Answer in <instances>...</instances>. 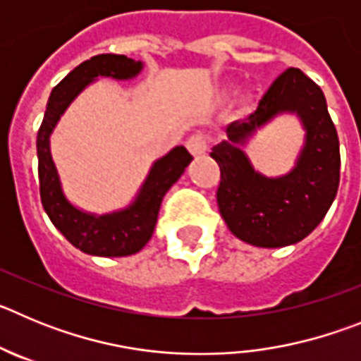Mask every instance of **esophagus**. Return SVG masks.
Wrapping results in <instances>:
<instances>
[{"label": "esophagus", "instance_id": "esophagus-1", "mask_svg": "<svg viewBox=\"0 0 361 361\" xmlns=\"http://www.w3.org/2000/svg\"><path fill=\"white\" fill-rule=\"evenodd\" d=\"M186 146L191 152V155L199 157V155L206 153V149H208V139H206L204 133H195V135H191L190 139H188Z\"/></svg>", "mask_w": 361, "mask_h": 361}]
</instances>
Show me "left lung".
I'll use <instances>...</instances> for the list:
<instances>
[{
  "label": "left lung",
  "mask_w": 361,
  "mask_h": 361,
  "mask_svg": "<svg viewBox=\"0 0 361 361\" xmlns=\"http://www.w3.org/2000/svg\"><path fill=\"white\" fill-rule=\"evenodd\" d=\"M291 113L306 132L295 166L266 178L241 146L275 116ZM228 139L212 148L220 166V215L229 231L257 247H283L305 238L324 220L340 184V142L320 86L288 68L269 86L247 119L228 124Z\"/></svg>",
  "instance_id": "8db88e82"
}]
</instances>
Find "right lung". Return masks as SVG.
I'll return each instance as SVG.
<instances>
[{"label":"right lung","mask_w":361,"mask_h":361,"mask_svg":"<svg viewBox=\"0 0 361 361\" xmlns=\"http://www.w3.org/2000/svg\"><path fill=\"white\" fill-rule=\"evenodd\" d=\"M142 63L116 54L90 57L63 79L52 90L43 123L37 132V175L41 204L63 237L86 255L94 257H128L141 251L152 238L164 195L177 183L193 157L184 146H175L149 168L141 190L126 208L117 212H85L73 206L63 191L61 178L50 152V135L66 108L97 78L128 81L137 78Z\"/></svg>","instance_id":"obj_1"}]
</instances>
